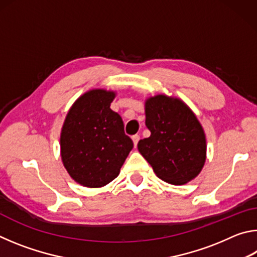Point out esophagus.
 Segmentation results:
<instances>
[{"instance_id": "1", "label": "esophagus", "mask_w": 257, "mask_h": 257, "mask_svg": "<svg viewBox=\"0 0 257 257\" xmlns=\"http://www.w3.org/2000/svg\"><path fill=\"white\" fill-rule=\"evenodd\" d=\"M139 139H141V136H139V135H134V136H133V142H134V145L135 146H137Z\"/></svg>"}]
</instances>
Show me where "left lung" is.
I'll use <instances>...</instances> for the list:
<instances>
[{"instance_id": "1", "label": "left lung", "mask_w": 257, "mask_h": 257, "mask_svg": "<svg viewBox=\"0 0 257 257\" xmlns=\"http://www.w3.org/2000/svg\"><path fill=\"white\" fill-rule=\"evenodd\" d=\"M145 113L151 136L138 142V151L155 175L172 185L194 179L206 156L205 135L194 113L180 99L165 95L147 99Z\"/></svg>"}]
</instances>
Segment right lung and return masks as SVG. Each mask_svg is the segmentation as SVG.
I'll return each instance as SVG.
<instances>
[{"label": "right lung", "mask_w": 257, "mask_h": 257, "mask_svg": "<svg viewBox=\"0 0 257 257\" xmlns=\"http://www.w3.org/2000/svg\"><path fill=\"white\" fill-rule=\"evenodd\" d=\"M115 94L93 89L77 99L61 132V158L69 175L89 188L105 186L119 176L133 150L123 121L110 108Z\"/></svg>", "instance_id": "add662e5"}]
</instances>
